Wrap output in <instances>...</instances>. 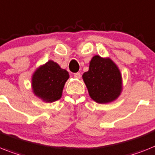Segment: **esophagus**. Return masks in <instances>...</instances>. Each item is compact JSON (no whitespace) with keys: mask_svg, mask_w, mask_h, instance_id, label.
Masks as SVG:
<instances>
[{"mask_svg":"<svg viewBox=\"0 0 155 155\" xmlns=\"http://www.w3.org/2000/svg\"><path fill=\"white\" fill-rule=\"evenodd\" d=\"M74 77L76 78V79H80V77H81V75H80V72H76V73L74 74Z\"/></svg>","mask_w":155,"mask_h":155,"instance_id":"obj_1","label":"esophagus"}]
</instances>
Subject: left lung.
<instances>
[{
	"label": "left lung",
	"mask_w": 155,
	"mask_h": 155,
	"mask_svg": "<svg viewBox=\"0 0 155 155\" xmlns=\"http://www.w3.org/2000/svg\"><path fill=\"white\" fill-rule=\"evenodd\" d=\"M82 77L90 97L97 103L114 102L123 90L120 71L110 58L94 56L90 61L89 70Z\"/></svg>",
	"instance_id": "8db88e82"
}]
</instances>
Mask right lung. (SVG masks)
<instances>
[{
    "label": "right lung",
    "mask_w": 155,
    "mask_h": 155,
    "mask_svg": "<svg viewBox=\"0 0 155 155\" xmlns=\"http://www.w3.org/2000/svg\"><path fill=\"white\" fill-rule=\"evenodd\" d=\"M69 78L65 69L49 60L37 68L31 76V88L34 94L45 102H53L62 96L64 87Z\"/></svg>",
    "instance_id": "obj_1"
}]
</instances>
